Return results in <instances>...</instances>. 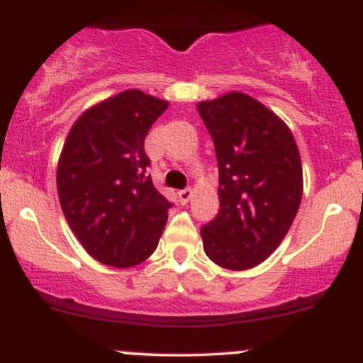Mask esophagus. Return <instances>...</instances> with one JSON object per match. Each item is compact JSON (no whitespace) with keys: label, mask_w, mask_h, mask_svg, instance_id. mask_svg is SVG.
I'll use <instances>...</instances> for the list:
<instances>
[{"label":"esophagus","mask_w":363,"mask_h":363,"mask_svg":"<svg viewBox=\"0 0 363 363\" xmlns=\"http://www.w3.org/2000/svg\"><path fill=\"white\" fill-rule=\"evenodd\" d=\"M177 194H179V200H181V203H188V201L191 200V196H193V189L191 188L181 189V191H179Z\"/></svg>","instance_id":"esophagus-1"}]
</instances>
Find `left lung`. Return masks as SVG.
Returning <instances> with one entry per match:
<instances>
[{
	"label": "left lung",
	"instance_id": "left-lung-1",
	"mask_svg": "<svg viewBox=\"0 0 363 363\" xmlns=\"http://www.w3.org/2000/svg\"><path fill=\"white\" fill-rule=\"evenodd\" d=\"M219 165V213L201 228L208 259L243 272L269 257L299 211L303 165L291 128L259 101L228 91L198 102Z\"/></svg>",
	"mask_w": 363,
	"mask_h": 363
}]
</instances>
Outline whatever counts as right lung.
<instances>
[{
	"instance_id": "add662e5",
	"label": "right lung",
	"mask_w": 363,
	"mask_h": 363,
	"mask_svg": "<svg viewBox=\"0 0 363 363\" xmlns=\"http://www.w3.org/2000/svg\"><path fill=\"white\" fill-rule=\"evenodd\" d=\"M169 102L125 90L86 109L71 127L57 191L72 233L95 261L132 268L156 250L172 203L146 174L144 139Z\"/></svg>"
}]
</instances>
